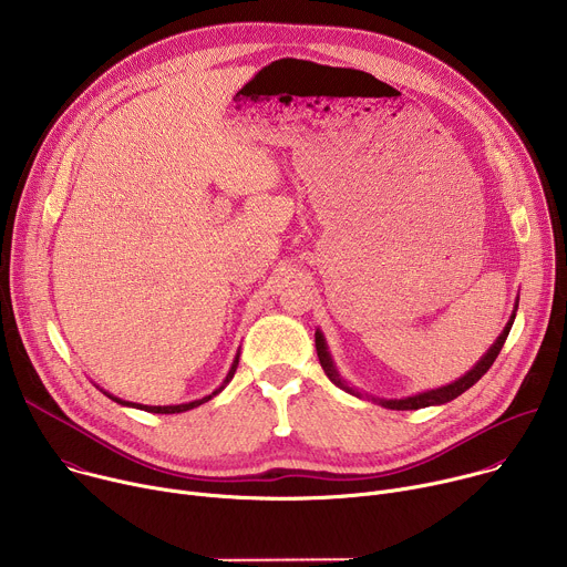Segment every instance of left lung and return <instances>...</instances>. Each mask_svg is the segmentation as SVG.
<instances>
[{"label": "left lung", "instance_id": "1", "mask_svg": "<svg viewBox=\"0 0 567 567\" xmlns=\"http://www.w3.org/2000/svg\"><path fill=\"white\" fill-rule=\"evenodd\" d=\"M514 318H516V313H512V318H509V322H507V328L503 330V334L498 337V341L489 348V352L484 354V357L475 363V368H473L471 372H466L462 379H457V381H453V383H449V385H444V388H437V390L420 392V394L409 396V399H377V401L381 403L383 409H390V411H417V409L435 406V403H446V401L460 396L464 390H468L484 372H487V370L494 365V361L498 359V354H501V350H503V346H505V341H507V337H509V330H512V326H514ZM316 352H318V361H320L322 370H326V374L330 377V381H332L334 385L348 390V392H354L350 385H346V383L341 381L339 372L334 370L332 359H330V352H328V348H326V339H322L320 332H316Z\"/></svg>", "mask_w": 567, "mask_h": 567}]
</instances>
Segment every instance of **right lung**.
<instances>
[{
	"label": "right lung",
	"mask_w": 567,
	"mask_h": 567,
	"mask_svg": "<svg viewBox=\"0 0 567 567\" xmlns=\"http://www.w3.org/2000/svg\"><path fill=\"white\" fill-rule=\"evenodd\" d=\"M237 363H239V354L235 357V361H233V365H230V370H228V374H226V379H224V383L213 392V394H208V396H204V399H197V401H190V403H179V406H141V403H132V401H123V399H116V396H112V394H107V396H112L114 401H118V403H123V406H132V409H141V411H147V413H161V415H173V413H186V411H193V409H197V406H202L204 401H208V399H213L230 379H233V374H235V370H237Z\"/></svg>",
	"instance_id": "add662e5"
}]
</instances>
